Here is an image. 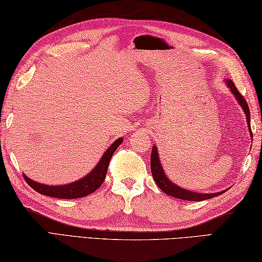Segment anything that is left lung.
I'll return each mask as SVG.
<instances>
[{"label":"left lung","mask_w":262,"mask_h":262,"mask_svg":"<svg viewBox=\"0 0 262 262\" xmlns=\"http://www.w3.org/2000/svg\"><path fill=\"white\" fill-rule=\"evenodd\" d=\"M226 83H227V85L230 88L231 92L234 93V96L236 97V99H237V101L239 102V105L242 106V108L244 110V113L246 115V120H248V125L250 127L251 137H253L252 131H251V125H250L251 118H250V110H249L248 102H246L245 98L241 95L239 91L237 90V88L235 86L233 81L227 80ZM150 169H151L152 178H154L156 185L160 187V189L164 191L166 195L176 197V199L184 200V201H197V202H200V201L212 199V197H214V196H219V195L223 194V192L226 191V190H223V191H219V192H214V194H200V192H194V191H190V190H186L184 188H180L179 186L172 184V182L169 179H167L165 173H164V171H163V169H162L160 159H159V152H157L156 146L152 147V149H151Z\"/></svg>","instance_id":"obj_1"}]
</instances>
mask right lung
<instances>
[{
	"instance_id": "add662e5",
	"label": "right lung",
	"mask_w": 262,
	"mask_h": 262,
	"mask_svg": "<svg viewBox=\"0 0 262 262\" xmlns=\"http://www.w3.org/2000/svg\"><path fill=\"white\" fill-rule=\"evenodd\" d=\"M122 141H123L122 138L115 140L114 144H113L105 151V154L102 155L100 162L98 163V165L93 169V171H91L90 173L83 178V179L72 182L70 185L47 186V185L38 184L36 181L31 180L25 174H24V179L34 190H36L37 192H39V194L56 197V199L71 200V199H80V197L90 195L91 192L96 191L102 185V182L106 178L108 164H110L112 156L117 149V147L122 144Z\"/></svg>"
}]
</instances>
